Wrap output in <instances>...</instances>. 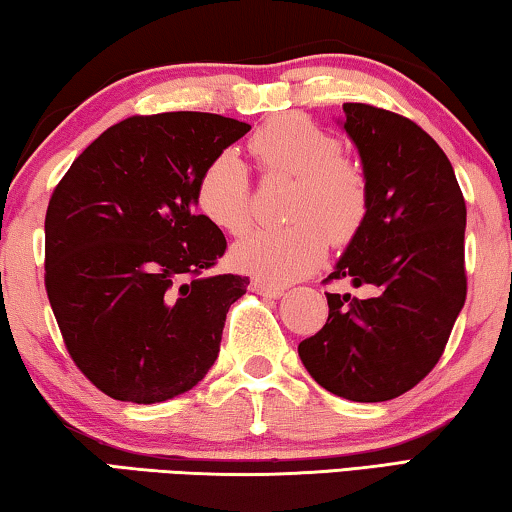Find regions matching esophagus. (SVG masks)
I'll return each instance as SVG.
<instances>
[{
  "mask_svg": "<svg viewBox=\"0 0 512 512\" xmlns=\"http://www.w3.org/2000/svg\"><path fill=\"white\" fill-rule=\"evenodd\" d=\"M251 291L265 295V298H281L284 295V288L281 286H274L270 281H263V279H254L251 281Z\"/></svg>",
  "mask_w": 512,
  "mask_h": 512,
  "instance_id": "1",
  "label": "esophagus"
}]
</instances>
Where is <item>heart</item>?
Segmentation results:
<instances>
[{
    "mask_svg": "<svg viewBox=\"0 0 512 512\" xmlns=\"http://www.w3.org/2000/svg\"><path fill=\"white\" fill-rule=\"evenodd\" d=\"M268 175L295 177L284 228H261L233 244L238 270L268 281H291L321 263L328 247L355 238L369 210L362 170L342 157V143L302 115L265 122L249 140ZM196 205L221 231L240 235L251 224V184L233 150L214 157L198 177Z\"/></svg>",
    "mask_w": 512,
    "mask_h": 512,
    "instance_id": "obj_1",
    "label": "heart"
}]
</instances>
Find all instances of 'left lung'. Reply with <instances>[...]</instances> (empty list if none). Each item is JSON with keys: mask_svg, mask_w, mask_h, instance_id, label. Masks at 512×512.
<instances>
[{"mask_svg": "<svg viewBox=\"0 0 512 512\" xmlns=\"http://www.w3.org/2000/svg\"><path fill=\"white\" fill-rule=\"evenodd\" d=\"M344 115L369 210L325 281L374 293H325L328 321L298 353L332 395L388 402L432 372L464 307L466 205L448 157L416 122L367 103H344Z\"/></svg>", "mask_w": 512, "mask_h": 512, "instance_id": "1", "label": "left lung"}]
</instances>
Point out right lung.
I'll use <instances>...</instances> for the list:
<instances>
[{
	"label": "right lung",
	"mask_w": 512,
	"mask_h": 512,
	"mask_svg": "<svg viewBox=\"0 0 512 512\" xmlns=\"http://www.w3.org/2000/svg\"><path fill=\"white\" fill-rule=\"evenodd\" d=\"M251 127L133 115L101 133L46 212V291L76 367L108 397L173 399L210 372L249 277L210 272L226 238L196 214L205 166Z\"/></svg>",
	"instance_id": "1"
}]
</instances>
